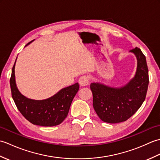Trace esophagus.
Returning <instances> with one entry per match:
<instances>
[{"label": "esophagus", "instance_id": "34e87169", "mask_svg": "<svg viewBox=\"0 0 160 160\" xmlns=\"http://www.w3.org/2000/svg\"><path fill=\"white\" fill-rule=\"evenodd\" d=\"M89 77L87 76H82L79 78L78 82H79V84L81 86L84 87V86L88 85V84H89Z\"/></svg>", "mask_w": 160, "mask_h": 160}]
</instances>
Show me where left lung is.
Returning a JSON list of instances; mask_svg holds the SVG:
<instances>
[{
  "mask_svg": "<svg viewBox=\"0 0 160 160\" xmlns=\"http://www.w3.org/2000/svg\"><path fill=\"white\" fill-rule=\"evenodd\" d=\"M131 52L137 57L138 68L127 85L120 89L99 83L90 85L94 110L104 122L115 124L127 120L140 108L147 96L149 78L146 57L138 47Z\"/></svg>",
  "mask_w": 160,
  "mask_h": 160,
  "instance_id": "obj_1",
  "label": "left lung"
}]
</instances>
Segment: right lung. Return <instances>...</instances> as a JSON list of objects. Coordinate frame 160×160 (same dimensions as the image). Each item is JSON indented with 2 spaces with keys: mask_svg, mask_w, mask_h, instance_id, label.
<instances>
[{
  "mask_svg": "<svg viewBox=\"0 0 160 160\" xmlns=\"http://www.w3.org/2000/svg\"><path fill=\"white\" fill-rule=\"evenodd\" d=\"M31 42L27 44L26 46ZM15 63L10 78V87L12 98L20 113L35 125L53 127L62 123L67 118L71 102L79 89L78 83L64 88L48 99L43 100L29 99L22 96L16 87L14 74Z\"/></svg>",
  "mask_w": 160,
  "mask_h": 160,
  "instance_id": "obj_1",
  "label": "right lung"
}]
</instances>
